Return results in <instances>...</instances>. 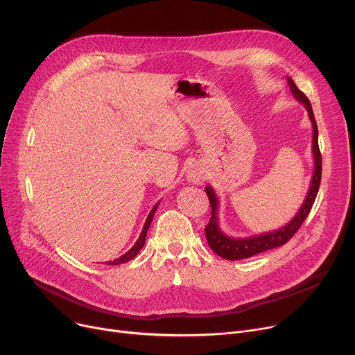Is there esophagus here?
<instances>
[{"mask_svg": "<svg viewBox=\"0 0 355 355\" xmlns=\"http://www.w3.org/2000/svg\"><path fill=\"white\" fill-rule=\"evenodd\" d=\"M187 178L190 182L200 184L204 178H206V170H204L200 164H193L187 171Z\"/></svg>", "mask_w": 355, "mask_h": 355, "instance_id": "obj_1", "label": "esophagus"}]
</instances>
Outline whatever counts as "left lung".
<instances>
[{
	"instance_id": "obj_1",
	"label": "left lung",
	"mask_w": 355,
	"mask_h": 355,
	"mask_svg": "<svg viewBox=\"0 0 355 355\" xmlns=\"http://www.w3.org/2000/svg\"><path fill=\"white\" fill-rule=\"evenodd\" d=\"M288 86L291 89V93L296 101H300L305 109L308 110V115L312 123V154H313V173L311 178V185L309 190L306 193V197L302 202L301 209L297 210L295 217L288 223L286 226L269 232V233H262V234H256L250 237H243V239H236L230 237L221 232L218 226V198L213 187L207 185L206 193L210 200V206H211V218L209 221V225L206 226V237L209 241V246L214 253H217L220 257L226 259V260H240V259H248L254 254H259L262 252L275 249L288 243L289 239L297 232L302 226V223L308 217L313 201L316 198V194H318L320 190V184H321V174H322V158L320 153V146H318V126H316L315 116L312 112V106L309 99L304 95V93L296 87L295 82L291 78H286Z\"/></svg>"
}]
</instances>
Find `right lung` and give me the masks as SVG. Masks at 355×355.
<instances>
[{
    "mask_svg": "<svg viewBox=\"0 0 355 355\" xmlns=\"http://www.w3.org/2000/svg\"><path fill=\"white\" fill-rule=\"evenodd\" d=\"M158 204H159V202H157L155 206L153 207V210L149 211V214H148V217H146V221H145V225H144V229H142V232H141V234H139V237H138V240H137V243H135L132 248H130L125 254H122L121 257H118V259H115V260H112V262H109V263H106V265H122V263H125V262H129L130 259H134V257L138 254V252H139V250L144 248V245H145L146 232H148L149 226H151V221H153V218H154V214H155V211H157Z\"/></svg>",
    "mask_w": 355,
    "mask_h": 355,
    "instance_id": "obj_1",
    "label": "right lung"
}]
</instances>
